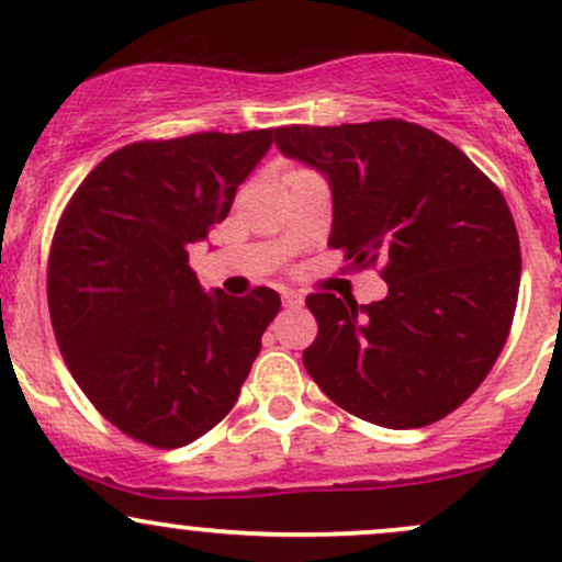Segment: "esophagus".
<instances>
[{
  "label": "esophagus",
  "mask_w": 562,
  "mask_h": 562,
  "mask_svg": "<svg viewBox=\"0 0 562 562\" xmlns=\"http://www.w3.org/2000/svg\"><path fill=\"white\" fill-rule=\"evenodd\" d=\"M282 306L285 308H301L303 295L295 293V290H282Z\"/></svg>",
  "instance_id": "34e87169"
}]
</instances>
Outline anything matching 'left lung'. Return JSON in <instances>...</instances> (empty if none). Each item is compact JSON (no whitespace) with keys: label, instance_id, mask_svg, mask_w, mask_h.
I'll return each instance as SVG.
<instances>
[{"label":"left lung","instance_id":"obj_1","mask_svg":"<svg viewBox=\"0 0 562 562\" xmlns=\"http://www.w3.org/2000/svg\"><path fill=\"white\" fill-rule=\"evenodd\" d=\"M282 156L325 173L330 248L348 269L380 263L383 301L312 293L317 340L303 367L335 404L383 428H423L488 375L520 285V243L505 198L460 147L385 119L280 126Z\"/></svg>","mask_w":562,"mask_h":562}]
</instances>
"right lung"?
I'll return each instance as SVG.
<instances>
[{
    "instance_id": "obj_1",
    "label": "right lung",
    "mask_w": 562,
    "mask_h": 562,
    "mask_svg": "<svg viewBox=\"0 0 562 562\" xmlns=\"http://www.w3.org/2000/svg\"><path fill=\"white\" fill-rule=\"evenodd\" d=\"M269 147L272 128L134 142L89 171L57 222V346L97 412L142 443L177 449L222 423L280 312L272 288L203 293L187 263Z\"/></svg>"
}]
</instances>
